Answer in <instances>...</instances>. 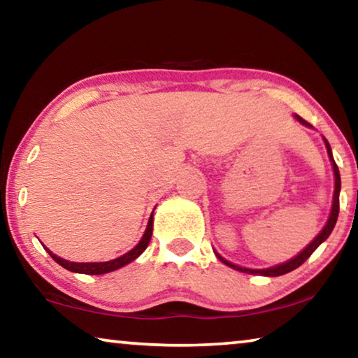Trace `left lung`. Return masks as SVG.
Segmentation results:
<instances>
[{
	"mask_svg": "<svg viewBox=\"0 0 358 358\" xmlns=\"http://www.w3.org/2000/svg\"><path fill=\"white\" fill-rule=\"evenodd\" d=\"M294 119L299 122V124H302L303 127L307 128H313L310 124H307L306 120L302 119V117H299L297 114H294ZM323 141H324V146H327V152H328V157H329V162L333 165V172H334V193H333V204H331V212H329V217L327 223H324V227L322 228V231H320L315 238L312 239L310 243L307 244L306 248H303L301 252L294 257L286 260V262L278 264V265H273V266H266V268H248V266H241V265H236L230 262V260H227L225 257H222L220 254L217 252L215 249H213V252L218 257L220 262H223L225 265L230 266L233 270H238V271H243V273H249V275H260V276H281V275H286L289 273V271L296 270L297 266H301L306 260L310 257V255L315 252V249L320 246V244L324 243L328 239L329 234H331L333 228L336 225V222H338V215H339V193H341V175H339V169L338 165L334 162V157H333V151H331V146H329V143L327 138L323 136Z\"/></svg>",
	"mask_w": 358,
	"mask_h": 358,
	"instance_id": "1",
	"label": "left lung"
}]
</instances>
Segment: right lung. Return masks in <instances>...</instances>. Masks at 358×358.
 <instances>
[{
  "label": "right lung",
  "instance_id": "add662e5",
  "mask_svg": "<svg viewBox=\"0 0 358 358\" xmlns=\"http://www.w3.org/2000/svg\"><path fill=\"white\" fill-rule=\"evenodd\" d=\"M154 209H156V207H154ZM152 222H154V210L151 212V217H149V220H148L145 234L141 236L140 243H138L131 250H128L127 254L120 255V257H117V259L108 260V262H71V260H66V259L59 257V255L52 254L46 246H43V248H45L46 252L50 254L52 259H55V262H57L69 271H73V273H83V275L110 273V271L119 270V268H122V266L131 264L133 260H136L143 252H145L149 241H151V236H152Z\"/></svg>",
  "mask_w": 358,
  "mask_h": 358
}]
</instances>
